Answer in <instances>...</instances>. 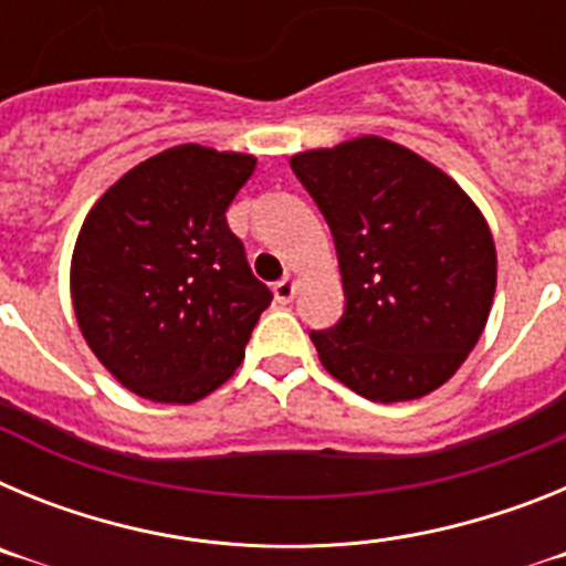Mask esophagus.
<instances>
[{"instance_id": "esophagus-1", "label": "esophagus", "mask_w": 566, "mask_h": 566, "mask_svg": "<svg viewBox=\"0 0 566 566\" xmlns=\"http://www.w3.org/2000/svg\"><path fill=\"white\" fill-rule=\"evenodd\" d=\"M294 292H297V280H294V274H286V277L274 283V297H277L280 303H292Z\"/></svg>"}]
</instances>
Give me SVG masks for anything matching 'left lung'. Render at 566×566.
I'll list each match as a JSON object with an SVG mask.
<instances>
[{
	"instance_id": "8db88e82",
	"label": "left lung",
	"mask_w": 566,
	"mask_h": 566,
	"mask_svg": "<svg viewBox=\"0 0 566 566\" xmlns=\"http://www.w3.org/2000/svg\"><path fill=\"white\" fill-rule=\"evenodd\" d=\"M337 247L345 312L312 332L319 363L371 402L437 391L468 359L496 294L484 214L451 175L363 135L292 155Z\"/></svg>"
}]
</instances>
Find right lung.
Here are the masks:
<instances>
[{
    "label": "right lung",
    "instance_id": "add662e5",
    "mask_svg": "<svg viewBox=\"0 0 566 566\" xmlns=\"http://www.w3.org/2000/svg\"><path fill=\"white\" fill-rule=\"evenodd\" d=\"M254 164L201 144L164 149L84 218L73 312L90 352L138 397L189 405L221 388L272 303L227 223Z\"/></svg>",
    "mask_w": 566,
    "mask_h": 566
}]
</instances>
